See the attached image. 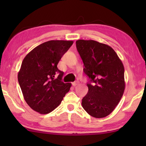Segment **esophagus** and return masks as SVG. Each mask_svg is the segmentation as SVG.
Here are the masks:
<instances>
[{"mask_svg":"<svg viewBox=\"0 0 146 146\" xmlns=\"http://www.w3.org/2000/svg\"><path fill=\"white\" fill-rule=\"evenodd\" d=\"M78 84V81H76V82H72V85H73V86H77Z\"/></svg>","mask_w":146,"mask_h":146,"instance_id":"34e87169","label":"esophagus"}]
</instances>
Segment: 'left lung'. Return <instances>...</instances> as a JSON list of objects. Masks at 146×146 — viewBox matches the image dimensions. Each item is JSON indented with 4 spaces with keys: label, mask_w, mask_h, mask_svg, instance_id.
Masks as SVG:
<instances>
[{
    "label": "left lung",
    "mask_w": 146,
    "mask_h": 146,
    "mask_svg": "<svg viewBox=\"0 0 146 146\" xmlns=\"http://www.w3.org/2000/svg\"><path fill=\"white\" fill-rule=\"evenodd\" d=\"M76 46L84 65V72L90 78L82 107L95 118L107 117L119 103L125 90L123 64L114 49L106 44L78 40Z\"/></svg>",
    "instance_id": "left-lung-1"
}]
</instances>
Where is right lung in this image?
Returning a JSON list of instances; mask_svg holds the SVG:
<instances>
[{"label":"right lung","mask_w":146,"mask_h":146,"mask_svg":"<svg viewBox=\"0 0 146 146\" xmlns=\"http://www.w3.org/2000/svg\"><path fill=\"white\" fill-rule=\"evenodd\" d=\"M73 43L46 42L31 50L22 62L18 81L24 98L32 110L40 114H48L57 108L70 90L71 84L62 81L64 72L57 64Z\"/></svg>","instance_id":"1"}]
</instances>
